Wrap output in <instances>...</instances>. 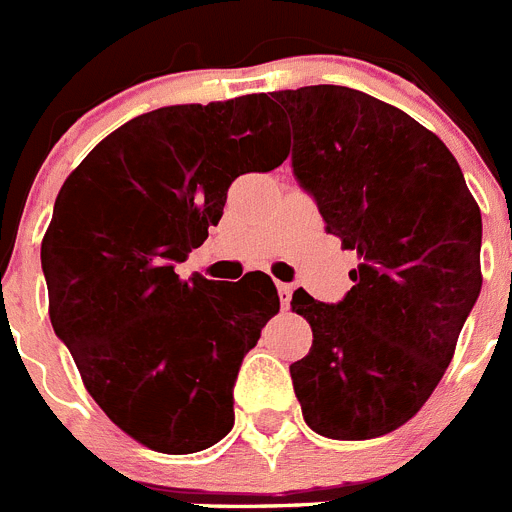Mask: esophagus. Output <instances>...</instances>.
I'll return each mask as SVG.
<instances>
[{
	"mask_svg": "<svg viewBox=\"0 0 512 512\" xmlns=\"http://www.w3.org/2000/svg\"><path fill=\"white\" fill-rule=\"evenodd\" d=\"M292 284L287 282H277V292H279V302H282V310H289V300H292Z\"/></svg>",
	"mask_w": 512,
	"mask_h": 512,
	"instance_id": "obj_1",
	"label": "esophagus"
}]
</instances>
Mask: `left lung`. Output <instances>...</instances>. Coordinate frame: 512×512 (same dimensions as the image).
Listing matches in <instances>:
<instances>
[{
    "mask_svg": "<svg viewBox=\"0 0 512 512\" xmlns=\"http://www.w3.org/2000/svg\"><path fill=\"white\" fill-rule=\"evenodd\" d=\"M297 182L356 251L338 305L292 295L312 348L289 366L312 431L364 441L433 395L482 289V215L443 140L392 104L333 84L274 92Z\"/></svg>",
    "mask_w": 512,
    "mask_h": 512,
    "instance_id": "obj_1",
    "label": "left lung"
}]
</instances>
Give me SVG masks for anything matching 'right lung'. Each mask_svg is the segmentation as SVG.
Listing matches in <instances>:
<instances>
[{
  "label": "right lung",
  "mask_w": 512,
  "mask_h": 512,
  "mask_svg": "<svg viewBox=\"0 0 512 512\" xmlns=\"http://www.w3.org/2000/svg\"><path fill=\"white\" fill-rule=\"evenodd\" d=\"M287 156L266 94L174 104L107 135L58 192L40 246L53 330L94 402L148 449L194 454L233 428L235 377L277 287L174 266L223 217L235 176Z\"/></svg>",
  "instance_id": "1"
}]
</instances>
